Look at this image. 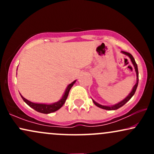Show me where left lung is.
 Here are the masks:
<instances>
[{"label": "left lung", "mask_w": 154, "mask_h": 154, "mask_svg": "<svg viewBox=\"0 0 154 154\" xmlns=\"http://www.w3.org/2000/svg\"><path fill=\"white\" fill-rule=\"evenodd\" d=\"M122 54H124L127 55V56H129V57H130V60H131L132 64H133L134 67H135L136 75H137V82H136V84L135 85H134L133 88H132L131 93H130V94H129L128 96H127L126 98H125V99L122 100V101H120L119 103L115 104V105L111 106H106L100 105V104L98 103H97V102H95V100H93V103H94L95 105L97 106H98V107L100 108V109H106V110H116V109H119L120 107H122V106L125 105V104L128 101V100H130V98H131L134 95V94H135V91H136V89H137V85H138V69H137V63H136V62H135V59H134L133 56H132V55L130 54V53L125 52V51H122Z\"/></svg>", "instance_id": "obj_1"}]
</instances>
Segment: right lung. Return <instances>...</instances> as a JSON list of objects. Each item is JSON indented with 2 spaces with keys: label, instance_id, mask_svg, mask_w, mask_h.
<instances>
[{
  "label": "right lung",
  "instance_id": "right-lung-1",
  "mask_svg": "<svg viewBox=\"0 0 154 154\" xmlns=\"http://www.w3.org/2000/svg\"><path fill=\"white\" fill-rule=\"evenodd\" d=\"M76 82V80L72 82L71 84L67 86L66 91H65V93L62 98H61V100H59L58 102H56V103H51V104H45V103H32V102L29 101V100H26V98H24L22 95H21V97L22 98V99L24 100V101L29 106L32 108L33 109H35V111H38L40 113H43V114H50V113L54 112V111L59 110L61 107H62V106L64 104L65 102H66V100L68 97L70 89H71L72 86L74 85Z\"/></svg>",
  "mask_w": 154,
  "mask_h": 154
}]
</instances>
